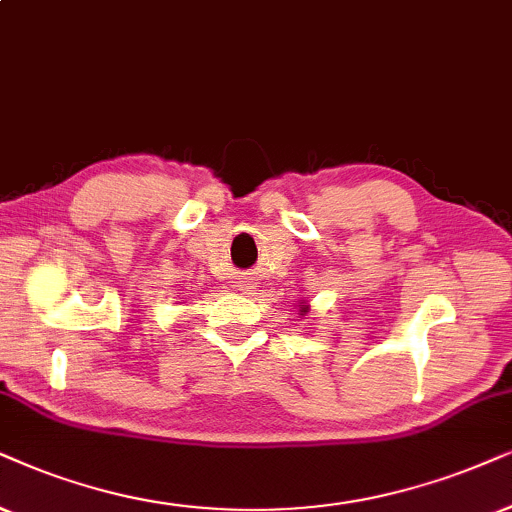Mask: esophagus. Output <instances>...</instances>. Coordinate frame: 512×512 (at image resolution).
<instances>
[{"label": "esophagus", "mask_w": 512, "mask_h": 512, "mask_svg": "<svg viewBox=\"0 0 512 512\" xmlns=\"http://www.w3.org/2000/svg\"><path fill=\"white\" fill-rule=\"evenodd\" d=\"M241 288H252V281H250V276H248V278H243V281H241Z\"/></svg>", "instance_id": "1"}]
</instances>
